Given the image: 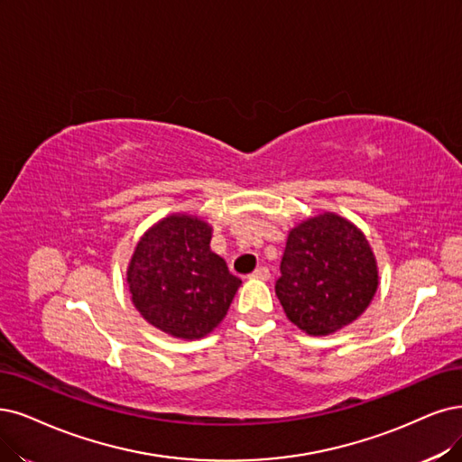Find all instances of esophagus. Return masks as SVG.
I'll return each instance as SVG.
<instances>
[{
    "instance_id": "esophagus-1",
    "label": "esophagus",
    "mask_w": 462,
    "mask_h": 462,
    "mask_svg": "<svg viewBox=\"0 0 462 462\" xmlns=\"http://www.w3.org/2000/svg\"><path fill=\"white\" fill-rule=\"evenodd\" d=\"M249 278H251V280H263V282H264V280L270 278V270H268L266 266H259L257 270L253 272V274H249Z\"/></svg>"
}]
</instances>
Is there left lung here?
Wrapping results in <instances>:
<instances>
[{
    "mask_svg": "<svg viewBox=\"0 0 462 462\" xmlns=\"http://www.w3.org/2000/svg\"><path fill=\"white\" fill-rule=\"evenodd\" d=\"M280 272L276 295L285 316L314 337L360 318L379 285L364 232L335 213L306 218L289 232Z\"/></svg>",
    "mask_w": 462,
    "mask_h": 462,
    "instance_id": "8db88e82",
    "label": "left lung"
}]
</instances>
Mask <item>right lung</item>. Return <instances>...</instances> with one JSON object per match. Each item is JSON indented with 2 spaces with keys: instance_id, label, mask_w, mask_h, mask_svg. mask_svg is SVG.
<instances>
[{
  "instance_id": "right-lung-1",
  "label": "right lung",
  "mask_w": 462,
  "mask_h": 462,
  "mask_svg": "<svg viewBox=\"0 0 462 462\" xmlns=\"http://www.w3.org/2000/svg\"><path fill=\"white\" fill-rule=\"evenodd\" d=\"M208 222L169 215L139 240L127 268L134 309L156 329L201 338L225 319L242 280L211 251Z\"/></svg>"
}]
</instances>
